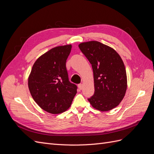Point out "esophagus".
<instances>
[{
    "instance_id": "1",
    "label": "esophagus",
    "mask_w": 154,
    "mask_h": 154,
    "mask_svg": "<svg viewBox=\"0 0 154 154\" xmlns=\"http://www.w3.org/2000/svg\"><path fill=\"white\" fill-rule=\"evenodd\" d=\"M78 88H79V89H80V90H82V88H83V85L82 84V83H80V84H78Z\"/></svg>"
}]
</instances>
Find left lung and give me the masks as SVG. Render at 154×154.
I'll list each match as a JSON object with an SVG mask.
<instances>
[{
  "label": "left lung",
  "mask_w": 154,
  "mask_h": 154,
  "mask_svg": "<svg viewBox=\"0 0 154 154\" xmlns=\"http://www.w3.org/2000/svg\"><path fill=\"white\" fill-rule=\"evenodd\" d=\"M92 65L94 94L88 99L93 108L109 111L118 106L127 88V72L119 54L109 46L97 41L78 45Z\"/></svg>",
  "instance_id": "8db88e82"
}]
</instances>
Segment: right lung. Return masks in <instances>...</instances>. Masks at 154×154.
Here are the masks:
<instances>
[{"label":"right lung","mask_w":154,"mask_h":154,"mask_svg":"<svg viewBox=\"0 0 154 154\" xmlns=\"http://www.w3.org/2000/svg\"><path fill=\"white\" fill-rule=\"evenodd\" d=\"M72 45L57 46L37 59L28 77L32 98L44 110L61 114L71 106L77 87L69 81L66 60Z\"/></svg>","instance_id":"1"}]
</instances>
